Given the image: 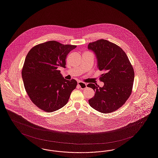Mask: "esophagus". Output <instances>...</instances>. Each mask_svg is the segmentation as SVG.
I'll use <instances>...</instances> for the list:
<instances>
[{"label": "esophagus", "mask_w": 158, "mask_h": 158, "mask_svg": "<svg viewBox=\"0 0 158 158\" xmlns=\"http://www.w3.org/2000/svg\"><path fill=\"white\" fill-rule=\"evenodd\" d=\"M77 85H78V86H79L82 89H83L86 88L87 87V84L85 83H84V82H81V81L77 82Z\"/></svg>", "instance_id": "obj_1"}]
</instances>
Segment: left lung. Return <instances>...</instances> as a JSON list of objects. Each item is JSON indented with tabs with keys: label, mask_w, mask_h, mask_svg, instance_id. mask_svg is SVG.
<instances>
[{
	"label": "left lung",
	"mask_w": 158,
	"mask_h": 158,
	"mask_svg": "<svg viewBox=\"0 0 158 158\" xmlns=\"http://www.w3.org/2000/svg\"><path fill=\"white\" fill-rule=\"evenodd\" d=\"M88 49L95 52L98 67L104 72L99 78L104 83L102 88L93 83L87 86L95 92L89 103L102 113L114 112L131 95L135 76L132 65L123 50L107 40L102 39L89 43Z\"/></svg>",
	"instance_id": "8db88e82"
}]
</instances>
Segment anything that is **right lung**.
<instances>
[{
  "mask_svg": "<svg viewBox=\"0 0 158 158\" xmlns=\"http://www.w3.org/2000/svg\"><path fill=\"white\" fill-rule=\"evenodd\" d=\"M76 45L51 40L33 47L26 57L22 76L26 92L37 107L52 112L69 101L77 82L64 79L57 68H66V58Z\"/></svg>",
  "mask_w": 158,
  "mask_h": 158,
  "instance_id": "right-lung-1",
  "label": "right lung"
}]
</instances>
